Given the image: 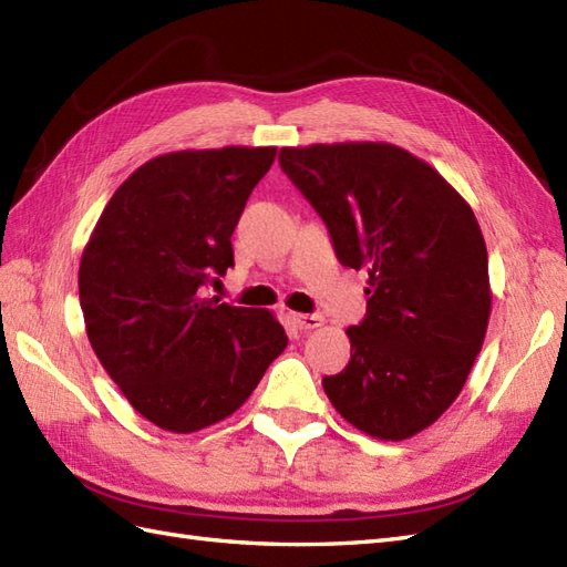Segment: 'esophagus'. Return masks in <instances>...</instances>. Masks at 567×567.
<instances>
[{
    "mask_svg": "<svg viewBox=\"0 0 567 567\" xmlns=\"http://www.w3.org/2000/svg\"><path fill=\"white\" fill-rule=\"evenodd\" d=\"M292 321L297 323L299 330H316L323 326V316L318 313H292Z\"/></svg>",
    "mask_w": 567,
    "mask_h": 567,
    "instance_id": "esophagus-1",
    "label": "esophagus"
}]
</instances>
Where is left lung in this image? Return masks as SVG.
<instances>
[{"mask_svg":"<svg viewBox=\"0 0 567 567\" xmlns=\"http://www.w3.org/2000/svg\"><path fill=\"white\" fill-rule=\"evenodd\" d=\"M280 165L323 217L340 264L369 272L352 357L326 375L332 408L379 441L429 429L462 393L491 316L474 210L424 159L383 141L282 148Z\"/></svg>","mask_w":567,"mask_h":567,"instance_id":"8db88e82","label":"left lung"}]
</instances>
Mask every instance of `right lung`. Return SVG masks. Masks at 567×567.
<instances>
[{"label":"right lung","instance_id":"1","mask_svg":"<svg viewBox=\"0 0 567 567\" xmlns=\"http://www.w3.org/2000/svg\"><path fill=\"white\" fill-rule=\"evenodd\" d=\"M275 145L157 155L112 194L79 268L100 364L151 424L194 433L249 400L287 336L266 309L203 297L235 266L231 231Z\"/></svg>","mask_w":567,"mask_h":567}]
</instances>
